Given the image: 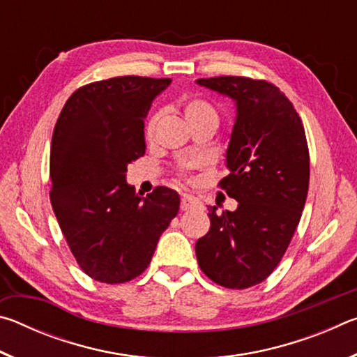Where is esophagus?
<instances>
[{
	"instance_id": "34e87169",
	"label": "esophagus",
	"mask_w": 357,
	"mask_h": 357,
	"mask_svg": "<svg viewBox=\"0 0 357 357\" xmlns=\"http://www.w3.org/2000/svg\"><path fill=\"white\" fill-rule=\"evenodd\" d=\"M197 206H200V202H198L195 197L183 195V198H181V209L183 211H189V209H193Z\"/></svg>"
}]
</instances>
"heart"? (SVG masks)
<instances>
[{
  "label": "heart",
  "instance_id": "b5f03b06",
  "mask_svg": "<svg viewBox=\"0 0 357 357\" xmlns=\"http://www.w3.org/2000/svg\"><path fill=\"white\" fill-rule=\"evenodd\" d=\"M184 118L189 124V128L195 124H214L217 128L219 124V113L214 108V105H211L208 100L200 99V98H192L184 104ZM157 123V116H153L149 119V123L146 126V135L151 137L154 132V126Z\"/></svg>",
  "mask_w": 357,
  "mask_h": 357
}]
</instances>
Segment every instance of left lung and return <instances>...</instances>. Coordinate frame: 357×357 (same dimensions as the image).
I'll return each instance as SVG.
<instances>
[{
	"label": "left lung",
	"instance_id": "obj_1",
	"mask_svg": "<svg viewBox=\"0 0 357 357\" xmlns=\"http://www.w3.org/2000/svg\"><path fill=\"white\" fill-rule=\"evenodd\" d=\"M197 83L236 104L229 174L219 185L238 202L222 214L208 208L211 228L197 241V259L217 285L244 289L268 279L299 225L309 192V146L298 112L275 84L229 75Z\"/></svg>",
	"mask_w": 357,
	"mask_h": 357
}]
</instances>
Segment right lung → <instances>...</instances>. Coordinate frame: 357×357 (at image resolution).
<instances>
[{
    "mask_svg": "<svg viewBox=\"0 0 357 357\" xmlns=\"http://www.w3.org/2000/svg\"><path fill=\"white\" fill-rule=\"evenodd\" d=\"M170 78L114 77L78 88L52 137L50 202L72 255L86 275L124 283L151 263L179 195L155 187L143 197L126 183L146 151L144 118Z\"/></svg>",
    "mask_w": 357,
    "mask_h": 357,
    "instance_id": "add662e5",
    "label": "right lung"
}]
</instances>
